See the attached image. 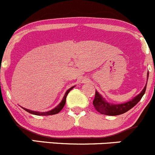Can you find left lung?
<instances>
[{
	"mask_svg": "<svg viewBox=\"0 0 155 155\" xmlns=\"http://www.w3.org/2000/svg\"><path fill=\"white\" fill-rule=\"evenodd\" d=\"M146 85L143 88V90L141 91L140 94H138L136 97H135L134 98L132 99L130 101L127 102V103H123L120 104H109L101 97V94H99V93L97 91H95V96H94V101H93V105H94L96 110L102 114L109 116H117L123 114L127 112L129 110L133 108L135 105L139 103V101L142 99V96L145 94V90H146Z\"/></svg>",
	"mask_w": 155,
	"mask_h": 155,
	"instance_id": "left-lung-1",
	"label": "left lung"
}]
</instances>
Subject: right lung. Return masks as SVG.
<instances>
[{"label":"right lung","mask_w":155,"mask_h":155,"mask_svg":"<svg viewBox=\"0 0 155 155\" xmlns=\"http://www.w3.org/2000/svg\"><path fill=\"white\" fill-rule=\"evenodd\" d=\"M73 88H74V86L73 87H71L70 88H69L68 90L67 91V92L65 93V94H64V98H63L62 101L61 102V103L59 104L58 105V106L56 107L55 108H54L53 110H51L50 111H48V112H37V111H33V110H28L26 109V108H23L25 110H26L27 112L30 113V114H34V115H40V116H47V115H53V114H58V113L60 112V111L61 110L63 109V107H64V105H65L66 104V98H67V94H68V93L70 92V90L73 89Z\"/></svg>","instance_id":"add662e5"}]
</instances>
